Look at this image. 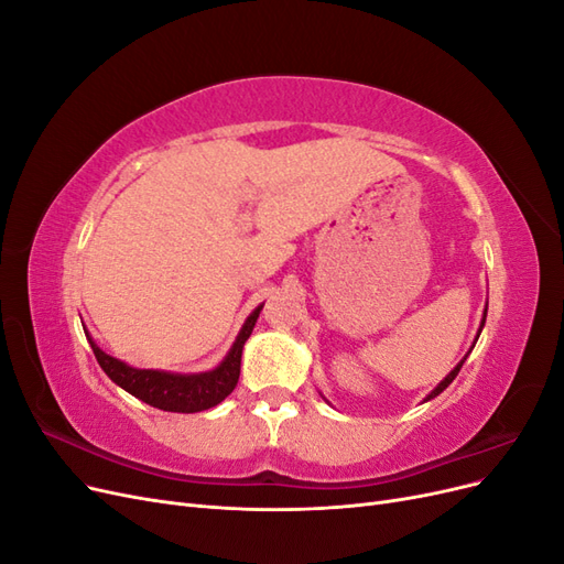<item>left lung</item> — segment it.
<instances>
[{
	"label": "left lung",
	"instance_id": "1",
	"mask_svg": "<svg viewBox=\"0 0 564 564\" xmlns=\"http://www.w3.org/2000/svg\"><path fill=\"white\" fill-rule=\"evenodd\" d=\"M485 319H487V305H485V313H482V322H480V329H477V336H475V340H473V346H470V350L475 348V344H477V338H480V334H482V327H485ZM470 350H468V352L464 355V360H460V362H458V365H456V367H454V369H452V371L447 373V377H445V379H442V381H440V383H437V386H435V388H433V390L429 392V395H425V398H423V402H429V400L437 398V395H440V392H442V390H445V388H447V386H449V383H452V381L456 379V373L460 371V367H464V362H466V357L470 355Z\"/></svg>",
	"mask_w": 564,
	"mask_h": 564
}]
</instances>
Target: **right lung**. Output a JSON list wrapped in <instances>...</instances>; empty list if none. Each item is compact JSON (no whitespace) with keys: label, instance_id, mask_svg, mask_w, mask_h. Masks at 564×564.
I'll return each instance as SVG.
<instances>
[{"label":"right lung","instance_id":"right-lung-1","mask_svg":"<svg viewBox=\"0 0 564 564\" xmlns=\"http://www.w3.org/2000/svg\"><path fill=\"white\" fill-rule=\"evenodd\" d=\"M263 311V303L259 308L245 319L240 334H237L235 344L230 346L224 362L209 371L197 373H176V371H162V369H139L131 367L117 357L108 355L96 346V340L87 334V340L91 344V350L96 360L104 369L110 381H115L119 388L131 392L133 398L143 400L150 406L164 409V412H178V414H195L212 409L218 402H224L230 392L235 390L237 381H240V365H242V348L247 338L253 332V324L259 319V313Z\"/></svg>","mask_w":564,"mask_h":564}]
</instances>
